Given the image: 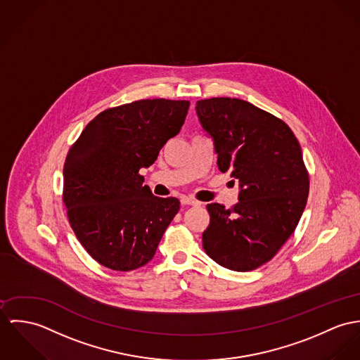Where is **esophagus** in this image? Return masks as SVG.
<instances>
[{
  "instance_id": "34e87169",
  "label": "esophagus",
  "mask_w": 360,
  "mask_h": 360,
  "mask_svg": "<svg viewBox=\"0 0 360 360\" xmlns=\"http://www.w3.org/2000/svg\"><path fill=\"white\" fill-rule=\"evenodd\" d=\"M181 202H182L184 205H200L199 201L192 199V198H182Z\"/></svg>"
}]
</instances>
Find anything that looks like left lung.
Here are the masks:
<instances>
[{
    "label": "left lung",
    "instance_id": "left-lung-1",
    "mask_svg": "<svg viewBox=\"0 0 360 360\" xmlns=\"http://www.w3.org/2000/svg\"><path fill=\"white\" fill-rule=\"evenodd\" d=\"M196 113L218 168L239 181L233 208L207 205L202 247L224 268L252 271L274 258L305 210L309 178L301 146L285 122L243 99L199 101Z\"/></svg>",
    "mask_w": 360,
    "mask_h": 360
}]
</instances>
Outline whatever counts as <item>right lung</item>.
Masks as SVG:
<instances>
[{
  "instance_id": "add662e5",
  "label": "right lung",
  "mask_w": 360,
  "mask_h": 360,
  "mask_svg": "<svg viewBox=\"0 0 360 360\" xmlns=\"http://www.w3.org/2000/svg\"><path fill=\"white\" fill-rule=\"evenodd\" d=\"M189 101L142 99L99 113L70 148L63 167V201L88 254L113 271L148 264L179 211L176 198H158L141 168L158 160L179 134Z\"/></svg>"
}]
</instances>
